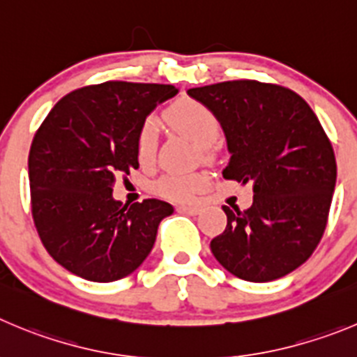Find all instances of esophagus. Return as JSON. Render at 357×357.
Returning a JSON list of instances; mask_svg holds the SVG:
<instances>
[{
	"label": "esophagus",
	"instance_id": "34e87169",
	"mask_svg": "<svg viewBox=\"0 0 357 357\" xmlns=\"http://www.w3.org/2000/svg\"><path fill=\"white\" fill-rule=\"evenodd\" d=\"M178 211L179 213H188V215H199L202 211L201 206H195V204H188V206H178Z\"/></svg>",
	"mask_w": 357,
	"mask_h": 357
}]
</instances>
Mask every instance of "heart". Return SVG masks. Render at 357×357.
Returning <instances> with one entry per match:
<instances>
[{
    "label": "heart",
    "mask_w": 357,
    "mask_h": 357,
    "mask_svg": "<svg viewBox=\"0 0 357 357\" xmlns=\"http://www.w3.org/2000/svg\"><path fill=\"white\" fill-rule=\"evenodd\" d=\"M169 125L183 133L197 148H208L220 135V121L211 109L195 100H179L165 112ZM135 151L142 165L153 162L156 151V125L153 119H144L137 130ZM204 183V176L197 172H169L153 185L158 195L176 201H185L197 192Z\"/></svg>",
    "instance_id": "heart-1"
}]
</instances>
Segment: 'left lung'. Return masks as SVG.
Returning a JSON list of instances; mask_svg holds the SVG:
<instances>
[{
    "label": "left lung",
    "mask_w": 357,
    "mask_h": 357,
    "mask_svg": "<svg viewBox=\"0 0 357 357\" xmlns=\"http://www.w3.org/2000/svg\"><path fill=\"white\" fill-rule=\"evenodd\" d=\"M218 118L231 153L225 179L254 186L246 211L224 206L227 227L211 241L216 261L248 282H271L314 254L336 183L333 146L292 89L227 81L188 89Z\"/></svg>",
    "instance_id": "obj_1"
}]
</instances>
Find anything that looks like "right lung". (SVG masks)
I'll list each match as a JSON object with an SVG mask.
<instances>
[{
  "label": "right lung",
  "instance_id": "1",
  "mask_svg": "<svg viewBox=\"0 0 357 357\" xmlns=\"http://www.w3.org/2000/svg\"><path fill=\"white\" fill-rule=\"evenodd\" d=\"M169 84L109 81L63 96L29 149L33 222L52 259L91 282L125 278L144 262L174 208L158 199L123 206L118 176L139 167L135 137Z\"/></svg>",
  "mask_w": 357,
  "mask_h": 357
}]
</instances>
